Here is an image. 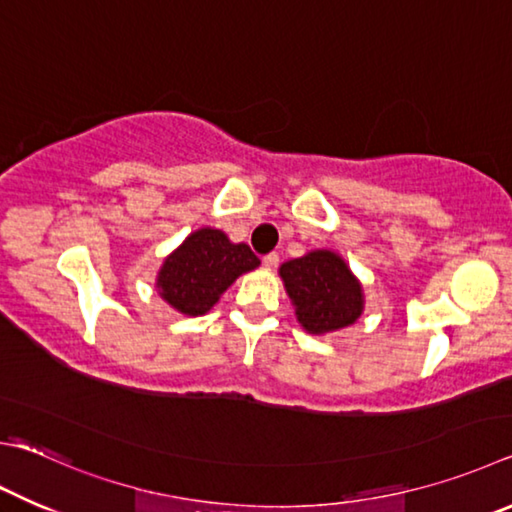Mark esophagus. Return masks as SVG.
<instances>
[{
	"instance_id": "esophagus-1",
	"label": "esophagus",
	"mask_w": 512,
	"mask_h": 512,
	"mask_svg": "<svg viewBox=\"0 0 512 512\" xmlns=\"http://www.w3.org/2000/svg\"><path fill=\"white\" fill-rule=\"evenodd\" d=\"M264 268L266 271H273V268H277V264H280V255H275V253H268L264 259Z\"/></svg>"
}]
</instances>
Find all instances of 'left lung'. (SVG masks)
<instances>
[{
	"instance_id": "left-lung-1",
	"label": "left lung",
	"mask_w": 512,
	"mask_h": 512,
	"mask_svg": "<svg viewBox=\"0 0 512 512\" xmlns=\"http://www.w3.org/2000/svg\"><path fill=\"white\" fill-rule=\"evenodd\" d=\"M280 277L295 306V318L311 336L347 329L365 311V291L345 257L318 248L280 266Z\"/></svg>"
}]
</instances>
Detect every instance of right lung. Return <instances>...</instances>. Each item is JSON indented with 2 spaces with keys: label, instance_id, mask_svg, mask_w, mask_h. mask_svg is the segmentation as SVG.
I'll return each mask as SVG.
<instances>
[{
  "label": "right lung",
  "instance_id": "right-lung-1",
  "mask_svg": "<svg viewBox=\"0 0 512 512\" xmlns=\"http://www.w3.org/2000/svg\"><path fill=\"white\" fill-rule=\"evenodd\" d=\"M259 259L246 244L230 241L224 230L203 226L176 246L156 273V291L188 318L206 315L228 286L255 271Z\"/></svg>",
  "mask_w": 512,
  "mask_h": 512
}]
</instances>
